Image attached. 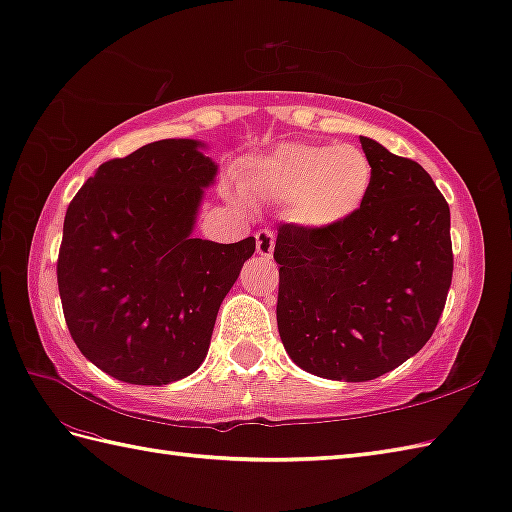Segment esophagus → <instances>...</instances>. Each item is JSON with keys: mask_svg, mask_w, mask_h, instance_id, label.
Masks as SVG:
<instances>
[{"mask_svg": "<svg viewBox=\"0 0 512 512\" xmlns=\"http://www.w3.org/2000/svg\"><path fill=\"white\" fill-rule=\"evenodd\" d=\"M274 245H276V234L271 229H260L256 234V252L263 258H271L274 254Z\"/></svg>", "mask_w": 512, "mask_h": 512, "instance_id": "esophagus-1", "label": "esophagus"}]
</instances>
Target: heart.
<instances>
[{"mask_svg": "<svg viewBox=\"0 0 512 512\" xmlns=\"http://www.w3.org/2000/svg\"><path fill=\"white\" fill-rule=\"evenodd\" d=\"M373 185V165L356 145L307 141L280 143L249 159L241 190L252 201L287 205L291 221L305 229H333L360 212Z\"/></svg>", "mask_w": 512, "mask_h": 512, "instance_id": "obj_1", "label": "heart"}]
</instances>
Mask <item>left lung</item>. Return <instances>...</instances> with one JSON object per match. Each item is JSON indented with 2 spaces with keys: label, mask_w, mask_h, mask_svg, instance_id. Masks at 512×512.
I'll use <instances>...</instances> for the list:
<instances>
[{
  "label": "left lung",
  "mask_w": 512,
  "mask_h": 512,
  "mask_svg": "<svg viewBox=\"0 0 512 512\" xmlns=\"http://www.w3.org/2000/svg\"><path fill=\"white\" fill-rule=\"evenodd\" d=\"M373 185L333 229L278 227V333L300 369L367 382L420 351L453 278L451 210L420 163L360 137Z\"/></svg>",
  "instance_id": "left-lung-1"
}]
</instances>
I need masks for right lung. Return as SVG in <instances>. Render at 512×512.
<instances>
[{
    "label": "right lung",
    "mask_w": 512,
    "mask_h": 512,
    "mask_svg": "<svg viewBox=\"0 0 512 512\" xmlns=\"http://www.w3.org/2000/svg\"><path fill=\"white\" fill-rule=\"evenodd\" d=\"M194 139H163L99 165L68 205L57 260L72 340L95 367L130 384H170L210 349L218 307L252 258L194 238L218 165Z\"/></svg>",
    "instance_id": "obj_1"
}]
</instances>
